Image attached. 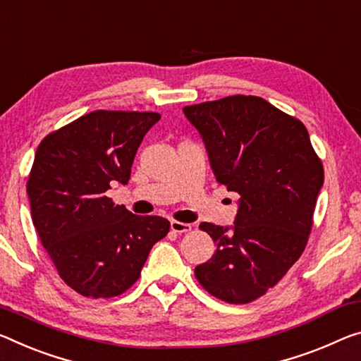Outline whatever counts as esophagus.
Listing matches in <instances>:
<instances>
[{
    "label": "esophagus",
    "instance_id": "esophagus-1",
    "mask_svg": "<svg viewBox=\"0 0 361 361\" xmlns=\"http://www.w3.org/2000/svg\"><path fill=\"white\" fill-rule=\"evenodd\" d=\"M170 230L173 231V233H178V234H181V233H188V231H191V225L190 223H181V221H170Z\"/></svg>",
    "mask_w": 361,
    "mask_h": 361
}]
</instances>
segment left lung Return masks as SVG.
I'll use <instances>...</instances> for the list:
<instances>
[{
	"label": "left lung",
	"mask_w": 361,
	"mask_h": 361,
	"mask_svg": "<svg viewBox=\"0 0 361 361\" xmlns=\"http://www.w3.org/2000/svg\"><path fill=\"white\" fill-rule=\"evenodd\" d=\"M183 112L201 135L216 181L239 194L234 225L201 223L216 250L194 274L212 295L247 304L304 252L323 165L304 123L257 96H228Z\"/></svg>",
	"instance_id": "left-lung-1"
}]
</instances>
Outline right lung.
<instances>
[{"instance_id":"right-lung-1","label":"right lung","mask_w":361,"mask_h":361,"mask_svg":"<svg viewBox=\"0 0 361 361\" xmlns=\"http://www.w3.org/2000/svg\"><path fill=\"white\" fill-rule=\"evenodd\" d=\"M159 120L156 112L96 111L38 146L27 183L33 226L59 276L85 297L125 293L170 230L162 216L133 215L106 196L116 181L127 185Z\"/></svg>"}]
</instances>
